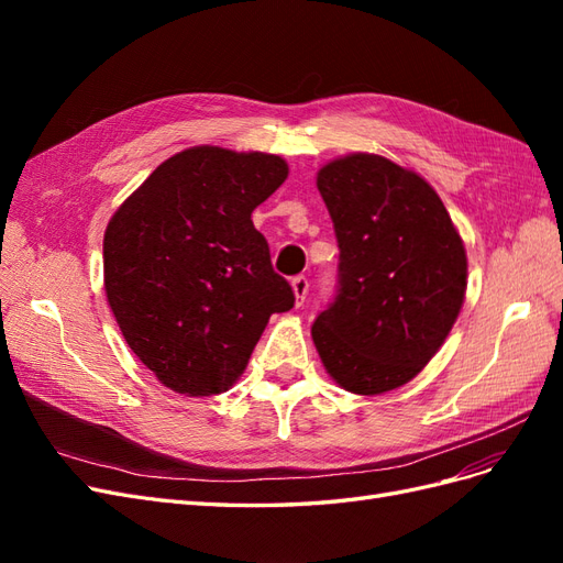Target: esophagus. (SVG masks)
Returning a JSON list of instances; mask_svg holds the SVG:
<instances>
[{"mask_svg":"<svg viewBox=\"0 0 563 563\" xmlns=\"http://www.w3.org/2000/svg\"><path fill=\"white\" fill-rule=\"evenodd\" d=\"M291 286H294V294H296V302L302 305L305 296H308V291H310V279L305 275H298V277L291 279Z\"/></svg>","mask_w":563,"mask_h":563,"instance_id":"esophagus-1","label":"esophagus"}]
</instances>
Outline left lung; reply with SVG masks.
I'll list each match as a JSON object with an SVG mask.
<instances>
[{
    "instance_id": "1",
    "label": "left lung",
    "mask_w": 563,
    "mask_h": 563,
    "mask_svg": "<svg viewBox=\"0 0 563 563\" xmlns=\"http://www.w3.org/2000/svg\"><path fill=\"white\" fill-rule=\"evenodd\" d=\"M317 187L338 240V286L312 323L331 378L380 395L416 378L465 300L467 258L439 195L378 155L327 164Z\"/></svg>"
}]
</instances>
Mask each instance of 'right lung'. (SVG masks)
Instances as JSON below:
<instances>
[{
  "label": "right lung",
  "instance_id": "right-lung-1",
  "mask_svg": "<svg viewBox=\"0 0 563 563\" xmlns=\"http://www.w3.org/2000/svg\"><path fill=\"white\" fill-rule=\"evenodd\" d=\"M277 155L190 147L159 164L112 216L106 291L133 354L174 391H225L269 314L294 308L251 213L286 180Z\"/></svg>",
  "mask_w": 563,
  "mask_h": 563
}]
</instances>
